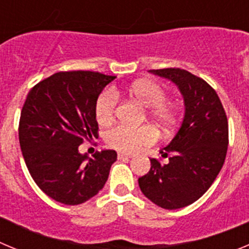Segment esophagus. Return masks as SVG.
Here are the masks:
<instances>
[{
	"instance_id": "obj_1",
	"label": "esophagus",
	"mask_w": 249,
	"mask_h": 249,
	"mask_svg": "<svg viewBox=\"0 0 249 249\" xmlns=\"http://www.w3.org/2000/svg\"><path fill=\"white\" fill-rule=\"evenodd\" d=\"M117 157H118V160H123V158H132V157H133V155H129V153H124V152H118Z\"/></svg>"
}]
</instances>
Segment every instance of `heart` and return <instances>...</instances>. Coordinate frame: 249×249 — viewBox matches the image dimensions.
I'll list each match as a JSON object with an SVG mask.
<instances>
[{
	"label": "heart",
	"instance_id": "heart-1",
	"mask_svg": "<svg viewBox=\"0 0 249 249\" xmlns=\"http://www.w3.org/2000/svg\"><path fill=\"white\" fill-rule=\"evenodd\" d=\"M131 96L147 107V116L158 128L171 131L177 124L176 106L167 98L166 89L153 81H138L128 89ZM118 94L113 89H103L94 105V116L101 126H108L117 111ZM105 140L109 147L121 152L132 153L142 147L151 146L157 140L151 126L129 127L118 124L106 132Z\"/></svg>",
	"mask_w": 249,
	"mask_h": 249
}]
</instances>
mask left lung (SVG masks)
Segmentation results:
<instances>
[{
  "mask_svg": "<svg viewBox=\"0 0 249 249\" xmlns=\"http://www.w3.org/2000/svg\"><path fill=\"white\" fill-rule=\"evenodd\" d=\"M178 86L186 113L182 126L160 153L167 163L152 158L138 184L149 201L164 210L192 204L207 192L227 155L228 121L218 94L201 77L182 68L149 70Z\"/></svg>",
  "mask_w": 249,
  "mask_h": 249,
  "instance_id": "8db88e82",
  "label": "left lung"
}]
</instances>
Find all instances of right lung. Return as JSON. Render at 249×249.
Wrapping results in <instances>:
<instances>
[{
  "mask_svg": "<svg viewBox=\"0 0 249 249\" xmlns=\"http://www.w3.org/2000/svg\"><path fill=\"white\" fill-rule=\"evenodd\" d=\"M116 78L100 72H57L32 87L21 111L18 138L22 155L37 186L54 201L76 206L105 186L113 149L89 158L78 146L98 136L94 105Z\"/></svg>",
  "mask_w": 249,
  "mask_h": 249,
  "instance_id": "obj_1",
  "label": "right lung"
}]
</instances>
